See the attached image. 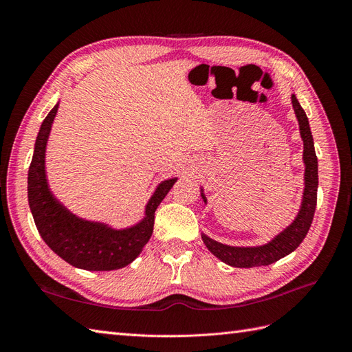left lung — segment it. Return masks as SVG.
Wrapping results in <instances>:
<instances>
[{
  "instance_id": "obj_1",
  "label": "left lung",
  "mask_w": 352,
  "mask_h": 352,
  "mask_svg": "<svg viewBox=\"0 0 352 352\" xmlns=\"http://www.w3.org/2000/svg\"><path fill=\"white\" fill-rule=\"evenodd\" d=\"M292 107L295 116L300 124V133L304 142V154L302 160L305 164L304 173V195L300 212H298L295 220L282 230L279 235H276L270 242L260 245V247H230V245L220 243L214 239L208 238L202 233V241L206 247L214 254L219 260L226 263L232 267L250 269L260 267V265H269L278 260L286 257L287 254L295 251L300 243L307 236L308 230L313 223L314 211L317 206V186H318V170H317V155L314 151V141L310 131V123H308L307 114L302 110L301 104L298 102L296 97L292 94ZM201 197L207 202V198L201 189Z\"/></svg>"
}]
</instances>
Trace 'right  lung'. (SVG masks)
<instances>
[{
  "label": "right lung",
  "mask_w": 352,
  "mask_h": 352,
  "mask_svg": "<svg viewBox=\"0 0 352 352\" xmlns=\"http://www.w3.org/2000/svg\"><path fill=\"white\" fill-rule=\"evenodd\" d=\"M57 110L58 102L41 124L28 173V199L36 229L48 247L74 267L92 272L122 269L150 241L155 210L177 179H167L157 186L145 207V217L132 228L117 230L105 223L74 216L52 195L47 182L45 150Z\"/></svg>",
  "instance_id": "1"
}]
</instances>
